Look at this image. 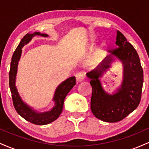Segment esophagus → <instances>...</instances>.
Wrapping results in <instances>:
<instances>
[{
	"label": "esophagus",
	"instance_id": "obj_1",
	"mask_svg": "<svg viewBox=\"0 0 149 149\" xmlns=\"http://www.w3.org/2000/svg\"><path fill=\"white\" fill-rule=\"evenodd\" d=\"M76 80H77V81L80 82V81H82V80H83V79H84L85 75H84V73H83V72H79V73H78L76 75Z\"/></svg>",
	"mask_w": 149,
	"mask_h": 149
}]
</instances>
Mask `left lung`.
Segmentation results:
<instances>
[{"label": "left lung", "instance_id": "left-lung-1", "mask_svg": "<svg viewBox=\"0 0 149 149\" xmlns=\"http://www.w3.org/2000/svg\"><path fill=\"white\" fill-rule=\"evenodd\" d=\"M116 44L118 47L110 50L109 55L95 70L88 73L92 88L90 107L97 118L108 123L122 120L137 108L141 98L143 72L136 49L127 42L124 35L117 31ZM116 56L123 61L124 80L121 88L111 95L104 92L98 78L110 67L111 56Z\"/></svg>", "mask_w": 149, "mask_h": 149}]
</instances>
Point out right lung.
Segmentation results:
<instances>
[{
    "instance_id": "right-lung-1",
    "label": "right lung",
    "mask_w": 149,
    "mask_h": 149,
    "mask_svg": "<svg viewBox=\"0 0 149 149\" xmlns=\"http://www.w3.org/2000/svg\"><path fill=\"white\" fill-rule=\"evenodd\" d=\"M35 35L47 36L46 34H40L39 32H35L34 33H27L24 36L17 49H15L12 57L9 73V85L12 93L13 105L19 115H20L26 120L31 123L43 125L50 123L59 117L63 110L65 97L70 92V90L73 88V87L76 85V78L73 76L68 78L58 86L54 94V99H53L55 102V107L53 108L50 111L38 113L22 102L15 87V78H16L17 71L18 61H19L20 57H21L22 48L25 44L28 43L31 38Z\"/></svg>"
}]
</instances>
